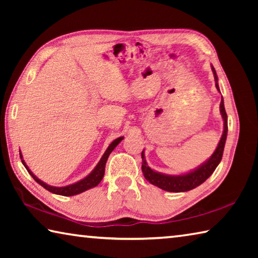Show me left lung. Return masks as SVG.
<instances>
[{
	"label": "left lung",
	"instance_id": "8db88e82",
	"mask_svg": "<svg viewBox=\"0 0 258 258\" xmlns=\"http://www.w3.org/2000/svg\"><path fill=\"white\" fill-rule=\"evenodd\" d=\"M212 71L214 73V78H215V86L216 89L220 91V87H218V84H217L218 78H217L215 69H214L213 66H212ZM220 111H221L222 118L224 120L223 134H222V138L220 140V142H218L216 150L214 151V154L211 156V158H209L206 163L200 165L198 168L194 169V171H191L186 174H182V175H167V174L156 172L148 166L145 158V150H143L141 154L142 172H143V175L146 177V180L149 181L151 184H154L156 186L160 187V189H163L165 191H169V192L189 191L199 186L202 183L206 181L207 178L212 175L213 172L215 171L218 164L221 163L222 156H223L226 135H228V116H226V112H225L223 98L221 100Z\"/></svg>",
	"mask_w": 258,
	"mask_h": 258
}]
</instances>
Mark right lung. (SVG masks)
<instances>
[{
    "label": "right lung",
    "mask_w": 258,
    "mask_h": 258,
    "mask_svg": "<svg viewBox=\"0 0 258 258\" xmlns=\"http://www.w3.org/2000/svg\"><path fill=\"white\" fill-rule=\"evenodd\" d=\"M123 139H124L123 137H120L118 139L113 140V141L110 143V146L108 147V149L106 150V152H104L103 156L101 157V159H100L98 165L95 166V168L89 174V175L83 178V180L78 181L76 183H74V184L67 185V186H52V185L46 184V183L41 181L40 178L35 176L34 174L32 173V171H30V169L28 168V166L26 165L25 160L23 159L21 152H20V159H21V163H23L24 166L26 167V169H27V171H28V173L33 176L34 180L36 181L38 184L42 185L47 191L52 192V194L60 195V196H66V197H68V196H75V195H78V194H82V192L89 190V189H91V187L97 186L99 183L101 182V180L103 178V175H104V167H106V163H107L108 157H109V155L111 154V151L115 149L116 146L118 145V143Z\"/></svg>",
    "instance_id": "right-lung-1"
}]
</instances>
